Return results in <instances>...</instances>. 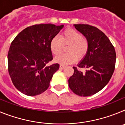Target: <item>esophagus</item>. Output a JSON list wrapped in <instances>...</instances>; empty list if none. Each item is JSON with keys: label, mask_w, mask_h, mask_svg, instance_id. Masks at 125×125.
Listing matches in <instances>:
<instances>
[{"label": "esophagus", "mask_w": 125, "mask_h": 125, "mask_svg": "<svg viewBox=\"0 0 125 125\" xmlns=\"http://www.w3.org/2000/svg\"><path fill=\"white\" fill-rule=\"evenodd\" d=\"M65 67H66V66H64V65H62V64L60 65V69H64Z\"/></svg>", "instance_id": "34e87169"}]
</instances>
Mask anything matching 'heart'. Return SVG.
<instances>
[{
	"instance_id": "heart-1",
	"label": "heart",
	"mask_w": 125,
	"mask_h": 125,
	"mask_svg": "<svg viewBox=\"0 0 125 125\" xmlns=\"http://www.w3.org/2000/svg\"><path fill=\"white\" fill-rule=\"evenodd\" d=\"M63 45H69L67 54H62L54 59L55 62L62 65L72 64L83 59L88 52L89 42L80 32L73 29H68L62 33L60 38L54 37L50 42V49L54 55L59 54L62 51Z\"/></svg>"
}]
</instances>
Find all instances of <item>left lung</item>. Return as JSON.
Wrapping results in <instances>:
<instances>
[{
	"label": "left lung",
	"mask_w": 125,
	"mask_h": 125,
	"mask_svg": "<svg viewBox=\"0 0 125 125\" xmlns=\"http://www.w3.org/2000/svg\"><path fill=\"white\" fill-rule=\"evenodd\" d=\"M74 25L88 40L89 49L78 64L79 68H86V73L73 67L69 86L77 95L89 96L101 91L110 81L115 68V49L108 37L97 27L88 24Z\"/></svg>",
	"instance_id": "obj_1"
}]
</instances>
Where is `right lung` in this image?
<instances>
[{"instance_id":"obj_1","label":"right lung","mask_w":125,"mask_h":125,"mask_svg":"<svg viewBox=\"0 0 125 125\" xmlns=\"http://www.w3.org/2000/svg\"><path fill=\"white\" fill-rule=\"evenodd\" d=\"M64 25L41 24L24 29L11 43L8 52V71L14 86L27 96L39 95L49 86L59 64L52 60V39Z\"/></svg>"}]
</instances>
